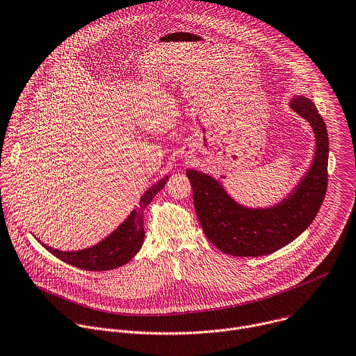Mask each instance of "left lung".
Listing matches in <instances>:
<instances>
[{
  "instance_id": "8db88e82",
  "label": "left lung",
  "mask_w": 356,
  "mask_h": 356,
  "mask_svg": "<svg viewBox=\"0 0 356 356\" xmlns=\"http://www.w3.org/2000/svg\"><path fill=\"white\" fill-rule=\"evenodd\" d=\"M289 106L312 126L316 149L306 174L280 202L248 207L236 202L216 178L196 170L186 171L203 233L225 254L261 257L275 252L298 238L321 207L327 191V127L309 98L296 95Z\"/></svg>"
}]
</instances>
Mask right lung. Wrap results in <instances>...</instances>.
Returning <instances> with one entry per match:
<instances>
[{"mask_svg":"<svg viewBox=\"0 0 356 356\" xmlns=\"http://www.w3.org/2000/svg\"><path fill=\"white\" fill-rule=\"evenodd\" d=\"M168 175L150 186L140 197L138 206L130 211L123 223L98 244L79 250L61 251L40 243L50 254L58 259L86 270H109L127 264L145 243L143 211L153 197L165 186ZM40 241V240H39Z\"/></svg>","mask_w":356,"mask_h":356,"instance_id":"right-lung-1","label":"right lung"}]
</instances>
